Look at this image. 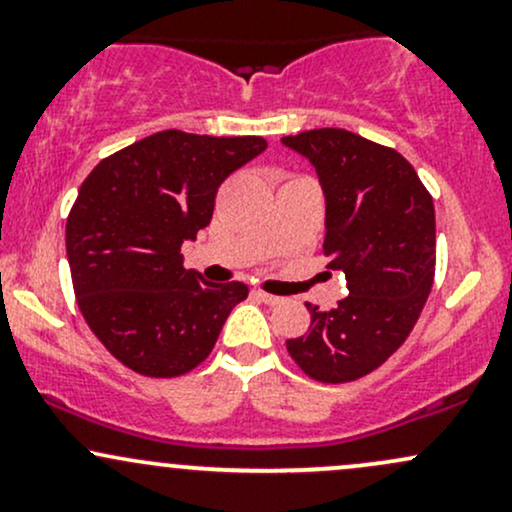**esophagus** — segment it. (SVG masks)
Wrapping results in <instances>:
<instances>
[{
	"label": "esophagus",
	"instance_id": "obj_1",
	"mask_svg": "<svg viewBox=\"0 0 512 512\" xmlns=\"http://www.w3.org/2000/svg\"><path fill=\"white\" fill-rule=\"evenodd\" d=\"M255 296L260 298L262 303H267V305H279V303H284V298H281V296H272V293H267V291H255Z\"/></svg>",
	"mask_w": 512,
	"mask_h": 512
}]
</instances>
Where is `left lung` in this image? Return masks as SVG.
<instances>
[{
    "label": "left lung",
    "mask_w": 512,
    "mask_h": 512,
    "mask_svg": "<svg viewBox=\"0 0 512 512\" xmlns=\"http://www.w3.org/2000/svg\"><path fill=\"white\" fill-rule=\"evenodd\" d=\"M308 158L325 195L330 269L346 276L337 308L310 310L293 361L320 383H351L385 363L414 330L436 272V211L411 163L337 127L281 137Z\"/></svg>",
    "instance_id": "8db88e82"
}]
</instances>
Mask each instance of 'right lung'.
Instances as JSON below:
<instances>
[{
  "label": "right lung",
  "mask_w": 512,
  "mask_h": 512,
  "mask_svg": "<svg viewBox=\"0 0 512 512\" xmlns=\"http://www.w3.org/2000/svg\"><path fill=\"white\" fill-rule=\"evenodd\" d=\"M267 149L262 137L163 129L103 158L67 219L76 303L117 361L149 378L190 373L211 354L240 281L209 284L180 248L209 226L216 190Z\"/></svg>",
  "instance_id": "right-lung-1"
}]
</instances>
